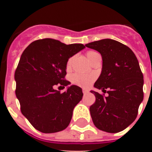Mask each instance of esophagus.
Returning a JSON list of instances; mask_svg holds the SVG:
<instances>
[{"label": "esophagus", "mask_w": 152, "mask_h": 152, "mask_svg": "<svg viewBox=\"0 0 152 152\" xmlns=\"http://www.w3.org/2000/svg\"><path fill=\"white\" fill-rule=\"evenodd\" d=\"M82 91H83V94H87V93H88V90L83 89V90H82Z\"/></svg>", "instance_id": "esophagus-1"}]
</instances>
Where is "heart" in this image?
Masks as SVG:
<instances>
[{"mask_svg": "<svg viewBox=\"0 0 152 152\" xmlns=\"http://www.w3.org/2000/svg\"><path fill=\"white\" fill-rule=\"evenodd\" d=\"M87 57H88V60L90 62L94 59L97 56H99V53L95 51H88L86 53ZM72 60L73 58H70L67 61L66 63V69L68 70L71 68L72 66ZM94 80V76L92 75H89V74H79V73H75L72 75L71 77V82L75 85L79 86V87H82V88H88L92 82Z\"/></svg>", "mask_w": 152, "mask_h": 152, "instance_id": "1", "label": "heart"}]
</instances>
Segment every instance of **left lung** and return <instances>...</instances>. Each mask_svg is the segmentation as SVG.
I'll return each mask as SVG.
<instances>
[{
    "label": "left lung",
    "mask_w": 152,
    "mask_h": 152,
    "mask_svg": "<svg viewBox=\"0 0 152 152\" xmlns=\"http://www.w3.org/2000/svg\"><path fill=\"white\" fill-rule=\"evenodd\" d=\"M85 46L101 55L102 72L94 86L109 94L104 96L91 91L96 96L90 107L93 123L110 133L123 131L136 119L144 96L143 75L138 59L128 46L110 39L92 42Z\"/></svg>",
    "instance_id": "8db88e82"
}]
</instances>
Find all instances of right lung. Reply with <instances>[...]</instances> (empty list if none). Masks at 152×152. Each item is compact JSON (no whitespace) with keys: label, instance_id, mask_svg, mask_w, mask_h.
Here are the masks:
<instances>
[{"label":"right lung","instance_id":"add662e5","mask_svg":"<svg viewBox=\"0 0 152 152\" xmlns=\"http://www.w3.org/2000/svg\"><path fill=\"white\" fill-rule=\"evenodd\" d=\"M84 48L48 38L33 42L21 55L14 75L16 96L23 115L41 132H57L69 125L82 89L72 85L60 93L54 88L70 84L64 80L67 61Z\"/></svg>","mask_w":152,"mask_h":152}]
</instances>
